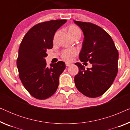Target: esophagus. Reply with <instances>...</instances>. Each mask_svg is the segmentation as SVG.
Here are the masks:
<instances>
[{
    "label": "esophagus",
    "instance_id": "34e87169",
    "mask_svg": "<svg viewBox=\"0 0 130 130\" xmlns=\"http://www.w3.org/2000/svg\"><path fill=\"white\" fill-rule=\"evenodd\" d=\"M71 64H72V63H69V62H66V66L67 67L70 66Z\"/></svg>",
    "mask_w": 130,
    "mask_h": 130
}]
</instances>
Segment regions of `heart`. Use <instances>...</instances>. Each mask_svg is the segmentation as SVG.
I'll return each instance as SVG.
<instances>
[{"mask_svg":"<svg viewBox=\"0 0 130 130\" xmlns=\"http://www.w3.org/2000/svg\"><path fill=\"white\" fill-rule=\"evenodd\" d=\"M67 31H68L69 35H70L71 37H72V38H73L74 40L76 38L79 39L80 37H81V31L79 28V27H77V26L74 25H72L69 26L68 27H67ZM58 34V31L56 32L54 35L53 40H56ZM77 51L76 49L66 50H64L63 53H62L61 57L64 60H66V61H70V60H72L73 59V57L77 54Z\"/></svg>","mask_w":130,"mask_h":130,"instance_id":"b5f03b06","label":"heart"}]
</instances>
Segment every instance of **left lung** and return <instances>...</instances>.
Masks as SVG:
<instances>
[{"mask_svg":"<svg viewBox=\"0 0 130 130\" xmlns=\"http://www.w3.org/2000/svg\"><path fill=\"white\" fill-rule=\"evenodd\" d=\"M82 30L84 40L79 54L82 62L89 61L92 67L85 69L75 64L79 72L74 77L76 88L89 98H96L107 91L118 73V51L111 37L96 25L74 21Z\"/></svg>","mask_w":130,"mask_h":130,"instance_id":"left-lung-1","label":"left lung"}]
</instances>
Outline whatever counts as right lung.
Instances as JSON below:
<instances>
[{
    "label": "right lung",
    "instance_id": "add662e5",
    "mask_svg": "<svg viewBox=\"0 0 130 130\" xmlns=\"http://www.w3.org/2000/svg\"><path fill=\"white\" fill-rule=\"evenodd\" d=\"M66 21L57 19L39 23L27 32L20 44L17 62L19 77L35 98L46 99L57 89L66 64L60 61L48 67L45 57L47 51L53 47L56 31Z\"/></svg>",
    "mask_w": 130,
    "mask_h": 130
}]
</instances>
